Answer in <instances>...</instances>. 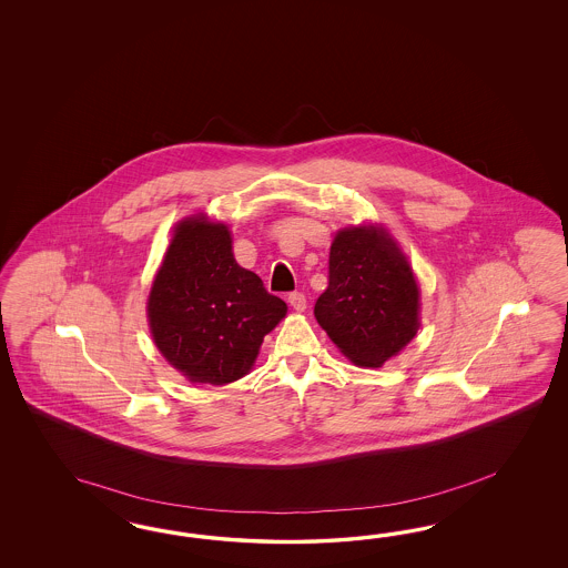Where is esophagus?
Returning a JSON list of instances; mask_svg holds the SVG:
<instances>
[{
  "mask_svg": "<svg viewBox=\"0 0 568 568\" xmlns=\"http://www.w3.org/2000/svg\"><path fill=\"white\" fill-rule=\"evenodd\" d=\"M287 302L292 304V308L295 310V312H304V310H306V295H304V293H290Z\"/></svg>",
  "mask_w": 568,
  "mask_h": 568,
  "instance_id": "34e87169",
  "label": "esophagus"
}]
</instances>
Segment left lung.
<instances>
[{"label":"left lung","instance_id":"1","mask_svg":"<svg viewBox=\"0 0 568 568\" xmlns=\"http://www.w3.org/2000/svg\"><path fill=\"white\" fill-rule=\"evenodd\" d=\"M420 292L394 237L381 226H347L331 243L328 287L314 304L318 325L345 358L377 368L420 327Z\"/></svg>","mask_w":568,"mask_h":568}]
</instances>
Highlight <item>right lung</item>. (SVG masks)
I'll use <instances>...</instances> for the list:
<instances>
[{
	"instance_id": "obj_1",
	"label": "right lung",
	"mask_w": 568,
	"mask_h": 568,
	"mask_svg": "<svg viewBox=\"0 0 568 568\" xmlns=\"http://www.w3.org/2000/svg\"><path fill=\"white\" fill-rule=\"evenodd\" d=\"M287 304L233 256L231 231L195 214L176 224L148 297L160 354L191 383L226 385L250 373Z\"/></svg>"
}]
</instances>
